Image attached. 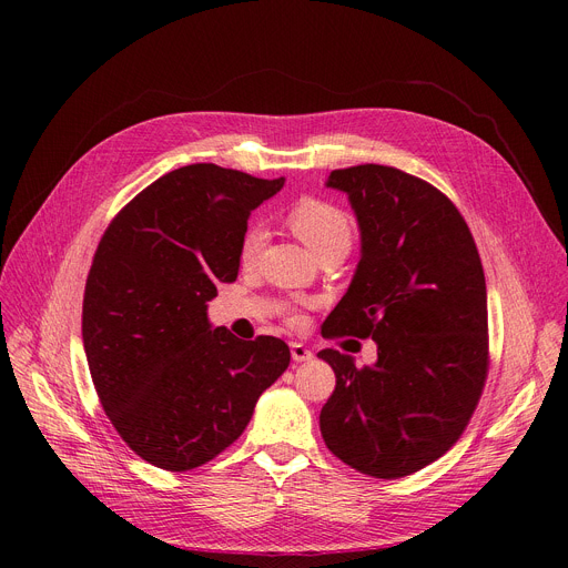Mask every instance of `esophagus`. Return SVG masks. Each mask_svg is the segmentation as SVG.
I'll return each mask as SVG.
<instances>
[{
    "label": "esophagus",
    "mask_w": 568,
    "mask_h": 568,
    "mask_svg": "<svg viewBox=\"0 0 568 568\" xmlns=\"http://www.w3.org/2000/svg\"><path fill=\"white\" fill-rule=\"evenodd\" d=\"M290 352H292V359L294 362H311L313 359V349H308L304 343H290Z\"/></svg>",
    "instance_id": "obj_1"
}]
</instances>
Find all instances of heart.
<instances>
[{
	"instance_id": "b5f03b06",
	"label": "heart",
	"mask_w": 568,
	"mask_h": 568,
	"mask_svg": "<svg viewBox=\"0 0 568 568\" xmlns=\"http://www.w3.org/2000/svg\"><path fill=\"white\" fill-rule=\"evenodd\" d=\"M287 223L296 232V236L315 253H324L329 248H349L352 244V223L341 206L326 202L322 197H302L296 200L290 212ZM266 244V230L260 221L248 223V227L242 234L239 242V260L244 264H255L264 251ZM292 324H302V315L292 313Z\"/></svg>"
}]
</instances>
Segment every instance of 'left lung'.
I'll use <instances>...</instances> for the list:
<instances>
[{
  "mask_svg": "<svg viewBox=\"0 0 568 568\" xmlns=\"http://www.w3.org/2000/svg\"><path fill=\"white\" fill-rule=\"evenodd\" d=\"M362 227V260L324 338H373L377 362L356 368L334 347L336 373L320 412L326 449L375 479H400L458 442L484 394L486 276L474 236L439 189L389 165L334 170Z\"/></svg>",
  "mask_w": 568,
  "mask_h": 568,
  "instance_id": "obj_1",
  "label": "left lung"
}]
</instances>
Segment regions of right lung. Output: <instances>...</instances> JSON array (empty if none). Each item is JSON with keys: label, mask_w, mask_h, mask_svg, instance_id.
I'll return each mask as SVG.
<instances>
[{"label": "right lung", "mask_w": 568, "mask_h": 568, "mask_svg": "<svg viewBox=\"0 0 568 568\" xmlns=\"http://www.w3.org/2000/svg\"><path fill=\"white\" fill-rule=\"evenodd\" d=\"M283 179L214 163L163 174L101 236L82 300V341L99 400L131 449L168 471L195 469L239 439L290 366L274 336L212 329L206 302L239 274L253 209Z\"/></svg>", "instance_id": "add662e5"}]
</instances>
